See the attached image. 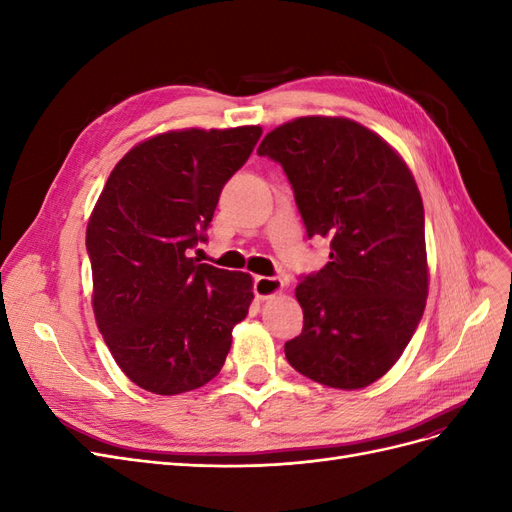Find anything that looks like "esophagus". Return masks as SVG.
I'll list each match as a JSON object with an SVG mask.
<instances>
[{
  "instance_id": "1",
  "label": "esophagus",
  "mask_w": 512,
  "mask_h": 512,
  "mask_svg": "<svg viewBox=\"0 0 512 512\" xmlns=\"http://www.w3.org/2000/svg\"><path fill=\"white\" fill-rule=\"evenodd\" d=\"M282 290H284V280H280V277H256L254 280V294L260 301H267L275 297V294H280Z\"/></svg>"
}]
</instances>
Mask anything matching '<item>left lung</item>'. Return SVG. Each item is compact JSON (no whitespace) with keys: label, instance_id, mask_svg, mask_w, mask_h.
<instances>
[{"label":"left lung","instance_id":"left-lung-1","mask_svg":"<svg viewBox=\"0 0 512 512\" xmlns=\"http://www.w3.org/2000/svg\"><path fill=\"white\" fill-rule=\"evenodd\" d=\"M258 156L280 162L307 237L329 262L294 294L303 331L284 346L299 374L356 391L389 371L425 312V211L404 158L346 117H299L271 130Z\"/></svg>","mask_w":512,"mask_h":512}]
</instances>
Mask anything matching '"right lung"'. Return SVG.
<instances>
[{"label":"right lung","instance_id":"1","mask_svg":"<svg viewBox=\"0 0 512 512\" xmlns=\"http://www.w3.org/2000/svg\"><path fill=\"white\" fill-rule=\"evenodd\" d=\"M260 126L170 130L132 147L87 224L94 314L115 363L156 395L220 374L232 329L254 299L252 275L190 258L224 183L254 151Z\"/></svg>","mask_w":512,"mask_h":512}]
</instances>
